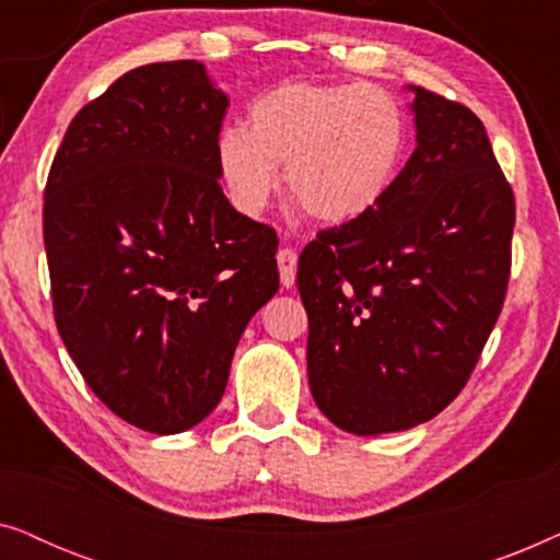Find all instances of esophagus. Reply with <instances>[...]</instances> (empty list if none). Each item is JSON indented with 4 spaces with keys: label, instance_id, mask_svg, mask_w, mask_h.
I'll list each match as a JSON object with an SVG mask.
<instances>
[{
    "label": "esophagus",
    "instance_id": "34e87169",
    "mask_svg": "<svg viewBox=\"0 0 560 560\" xmlns=\"http://www.w3.org/2000/svg\"><path fill=\"white\" fill-rule=\"evenodd\" d=\"M295 267H298L295 249L282 247V249L278 252V270H280L282 288H293V285H295Z\"/></svg>",
    "mask_w": 560,
    "mask_h": 560
}]
</instances>
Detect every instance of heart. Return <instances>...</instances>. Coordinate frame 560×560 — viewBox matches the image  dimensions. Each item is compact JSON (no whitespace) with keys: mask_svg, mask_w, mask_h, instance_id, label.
<instances>
[{"mask_svg":"<svg viewBox=\"0 0 560 560\" xmlns=\"http://www.w3.org/2000/svg\"><path fill=\"white\" fill-rule=\"evenodd\" d=\"M232 203L267 209L285 163L288 194L313 221L341 226L385 201L408 155V119L389 91L370 83L282 81L247 106V127L213 144Z\"/></svg>","mask_w":560,"mask_h":560,"instance_id":"heart-1","label":"heart"}]
</instances>
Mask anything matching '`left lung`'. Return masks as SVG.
I'll list each match as a JSON object with an SVG mask.
<instances>
[{
	"instance_id": "obj_1",
	"label": "left lung",
	"mask_w": 560,
	"mask_h": 560,
	"mask_svg": "<svg viewBox=\"0 0 560 560\" xmlns=\"http://www.w3.org/2000/svg\"><path fill=\"white\" fill-rule=\"evenodd\" d=\"M416 98L418 148L366 217L298 259L318 410L354 435L439 416L474 372L510 280L515 196L477 114Z\"/></svg>"
}]
</instances>
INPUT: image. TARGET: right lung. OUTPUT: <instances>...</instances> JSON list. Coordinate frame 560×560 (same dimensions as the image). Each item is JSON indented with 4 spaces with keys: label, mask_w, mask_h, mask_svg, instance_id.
Wrapping results in <instances>:
<instances>
[{
    "label": "right lung",
    "mask_w": 560,
    "mask_h": 560,
    "mask_svg": "<svg viewBox=\"0 0 560 560\" xmlns=\"http://www.w3.org/2000/svg\"><path fill=\"white\" fill-rule=\"evenodd\" d=\"M226 106L198 60L135 68L75 114L45 186L60 339L98 400L148 433L217 408L240 336L280 288L275 229L219 186Z\"/></svg>",
    "instance_id": "add662e5"
}]
</instances>
